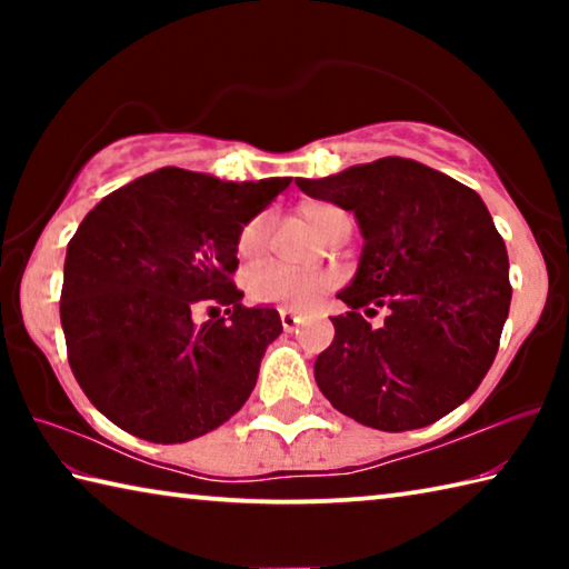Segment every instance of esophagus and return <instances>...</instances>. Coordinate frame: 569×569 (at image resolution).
<instances>
[{"label":"esophagus","instance_id":"34e87169","mask_svg":"<svg viewBox=\"0 0 569 569\" xmlns=\"http://www.w3.org/2000/svg\"><path fill=\"white\" fill-rule=\"evenodd\" d=\"M278 316H281V323H283V329H286V331H293L296 326L303 321V316H301V313H296V311H291V308H281V311H278Z\"/></svg>","mask_w":569,"mask_h":569}]
</instances>
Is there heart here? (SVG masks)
Here are the masks:
<instances>
[{"instance_id": "heart-1", "label": "heart", "mask_w": 569, "mask_h": 569, "mask_svg": "<svg viewBox=\"0 0 569 569\" xmlns=\"http://www.w3.org/2000/svg\"><path fill=\"white\" fill-rule=\"evenodd\" d=\"M301 213L308 223L316 228L323 240H331L341 230H351V218L341 208L331 203H308ZM268 240V218L256 216L240 228L236 250L243 261H253L266 250ZM331 288V276L323 271H296L281 263L258 266L248 276V293L258 303H273L281 308H308L321 301Z\"/></svg>"}]
</instances>
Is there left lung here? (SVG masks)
Segmentation results:
<instances>
[{"label":"left lung","mask_w":569,"mask_h":569,"mask_svg":"<svg viewBox=\"0 0 569 569\" xmlns=\"http://www.w3.org/2000/svg\"><path fill=\"white\" fill-rule=\"evenodd\" d=\"M306 196L351 210L363 248L339 293L316 383L346 417L381 431L421 429L465 403L492 366L512 286L509 258L475 190L407 158L296 178ZM388 311L370 329L362 313Z\"/></svg>","instance_id":"obj_1"}]
</instances>
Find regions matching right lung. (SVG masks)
Listing matches in <instances>:
<instances>
[{"label":"right lung","mask_w":569,"mask_h":569,"mask_svg":"<svg viewBox=\"0 0 569 569\" xmlns=\"http://www.w3.org/2000/svg\"><path fill=\"white\" fill-rule=\"evenodd\" d=\"M288 186L160 168L84 216L64 258L67 356L94 409L128 435L180 445L250 397L283 326L276 308L240 303L236 243ZM198 305L226 307L227 319L196 325Z\"/></svg>","instance_id":"right-lung-1"}]
</instances>
